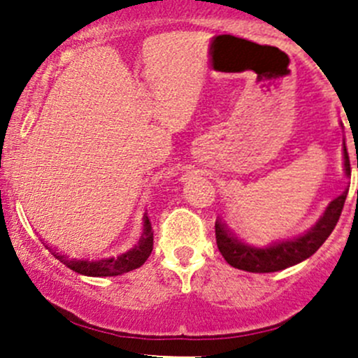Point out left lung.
<instances>
[{
    "mask_svg": "<svg viewBox=\"0 0 358 358\" xmlns=\"http://www.w3.org/2000/svg\"><path fill=\"white\" fill-rule=\"evenodd\" d=\"M350 173H352L350 157L345 147V175L350 176ZM346 194L348 190L332 199L317 224L308 229L306 232L296 236V238L282 239V241H275L266 246H253L243 243L225 227V224L217 220L215 222V236H217L218 250H220L222 257L227 260V264L238 267L241 271L275 273L296 266L313 255L334 231L336 224L341 217L343 206H345Z\"/></svg>",
    "mask_w": 358,
    "mask_h": 358,
    "instance_id": "8db88e82",
    "label": "left lung"
}]
</instances>
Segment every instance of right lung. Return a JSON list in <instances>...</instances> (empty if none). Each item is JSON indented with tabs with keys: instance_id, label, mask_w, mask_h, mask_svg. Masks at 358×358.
<instances>
[{
	"instance_id": "add662e5",
	"label": "right lung",
	"mask_w": 358,
	"mask_h": 358,
	"mask_svg": "<svg viewBox=\"0 0 358 358\" xmlns=\"http://www.w3.org/2000/svg\"><path fill=\"white\" fill-rule=\"evenodd\" d=\"M152 248H154V231H152L150 218L145 215L143 232L140 236V241L127 252L119 253V255L103 257V259H68L66 255H59L55 252H52V255L78 275L101 278V276H119L138 269L150 257Z\"/></svg>"
}]
</instances>
